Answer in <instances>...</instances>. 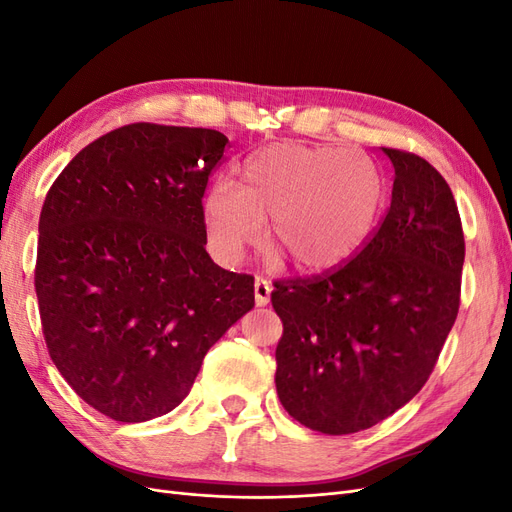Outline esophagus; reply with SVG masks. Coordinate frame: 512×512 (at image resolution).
Instances as JSON below:
<instances>
[{"instance_id":"obj_1","label":"esophagus","mask_w":512,"mask_h":512,"mask_svg":"<svg viewBox=\"0 0 512 512\" xmlns=\"http://www.w3.org/2000/svg\"><path fill=\"white\" fill-rule=\"evenodd\" d=\"M271 299V286L267 280H262V277H258V280L254 282V301L258 307H265Z\"/></svg>"}]
</instances>
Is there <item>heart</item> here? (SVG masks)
Listing matches in <instances>:
<instances>
[{
    "mask_svg": "<svg viewBox=\"0 0 512 512\" xmlns=\"http://www.w3.org/2000/svg\"><path fill=\"white\" fill-rule=\"evenodd\" d=\"M241 188L215 183L203 200L207 245L222 265L269 239L303 271L344 265L374 230L384 181L365 153L277 143L245 162Z\"/></svg>",
    "mask_w": 512,
    "mask_h": 512,
    "instance_id": "b5f03b06",
    "label": "heart"
}]
</instances>
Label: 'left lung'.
Instances as JSON below:
<instances>
[{"instance_id": "obj_1", "label": "left lung", "mask_w": 512, "mask_h": 512, "mask_svg": "<svg viewBox=\"0 0 512 512\" xmlns=\"http://www.w3.org/2000/svg\"><path fill=\"white\" fill-rule=\"evenodd\" d=\"M395 179L378 228L344 265L273 282L284 324L275 386L301 425L344 436L423 389L451 333L466 256L451 188L427 160L382 147Z\"/></svg>"}]
</instances>
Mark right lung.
<instances>
[{"label":"right lung","mask_w":512,"mask_h":512,"mask_svg":"<svg viewBox=\"0 0 512 512\" xmlns=\"http://www.w3.org/2000/svg\"><path fill=\"white\" fill-rule=\"evenodd\" d=\"M218 130L130 123L76 153L40 211L46 348L91 408L143 423L177 408L205 354L254 307V277L207 254Z\"/></svg>","instance_id":"obj_1"}]
</instances>
